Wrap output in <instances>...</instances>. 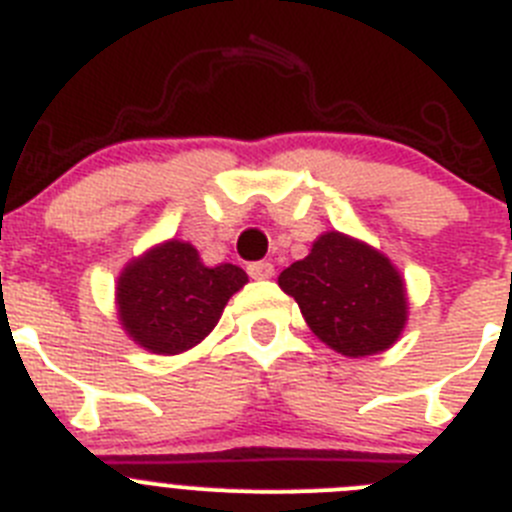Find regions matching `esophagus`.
Returning <instances> with one entry per match:
<instances>
[{
    "mask_svg": "<svg viewBox=\"0 0 512 512\" xmlns=\"http://www.w3.org/2000/svg\"><path fill=\"white\" fill-rule=\"evenodd\" d=\"M247 273L255 280H267L275 275V267L270 262H252V265H247Z\"/></svg>",
    "mask_w": 512,
    "mask_h": 512,
    "instance_id": "1",
    "label": "esophagus"
}]
</instances>
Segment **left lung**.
Returning <instances> with one entry per match:
<instances>
[{"instance_id": "8db88e82", "label": "left lung", "mask_w": 512, "mask_h": 512, "mask_svg": "<svg viewBox=\"0 0 512 512\" xmlns=\"http://www.w3.org/2000/svg\"><path fill=\"white\" fill-rule=\"evenodd\" d=\"M278 285L296 298L316 339L344 357L385 352L408 324V290L398 267L336 229L316 237L311 252L280 273Z\"/></svg>"}]
</instances>
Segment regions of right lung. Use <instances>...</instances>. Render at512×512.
Instances as JSON below:
<instances>
[{"instance_id":"1","label":"right lung","mask_w":512,"mask_h":512,"mask_svg":"<svg viewBox=\"0 0 512 512\" xmlns=\"http://www.w3.org/2000/svg\"><path fill=\"white\" fill-rule=\"evenodd\" d=\"M247 273L232 262L206 265L183 239H165L132 257L117 278L114 303L124 334L153 354H181L211 334Z\"/></svg>"}]
</instances>
